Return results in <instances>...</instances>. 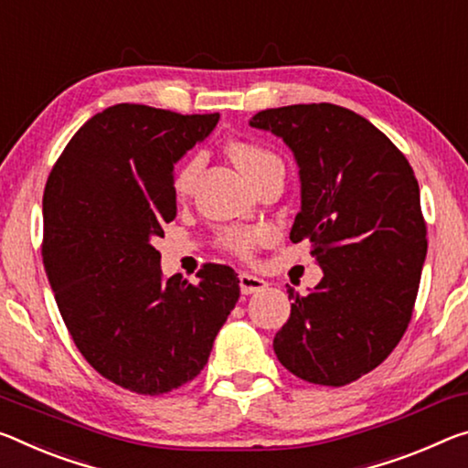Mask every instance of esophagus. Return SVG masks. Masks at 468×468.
Segmentation results:
<instances>
[{"mask_svg":"<svg viewBox=\"0 0 468 468\" xmlns=\"http://www.w3.org/2000/svg\"><path fill=\"white\" fill-rule=\"evenodd\" d=\"M239 287H241V293L251 295V293L264 292V289H266V281L261 279V277H256V274L241 272V274H239Z\"/></svg>","mask_w":468,"mask_h":468,"instance_id":"34e87169","label":"esophagus"}]
</instances>
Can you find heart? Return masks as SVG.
<instances>
[{
  "instance_id": "1",
  "label": "heart",
  "mask_w": 468,
  "mask_h": 468,
  "mask_svg": "<svg viewBox=\"0 0 468 468\" xmlns=\"http://www.w3.org/2000/svg\"><path fill=\"white\" fill-rule=\"evenodd\" d=\"M227 154L250 183H256L264 173H269L274 166H283L277 154L271 152L269 147L256 144V141L235 139L227 145ZM199 168H202V165H199L197 158L187 160L185 165L176 168L173 179V194L176 199H187L191 196V191L196 187ZM261 241L262 233L248 227H225L218 233L220 248L239 258H250Z\"/></svg>"
}]
</instances>
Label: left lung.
Instances as JSON below:
<instances>
[{
  "instance_id": "1",
  "label": "left lung",
  "mask_w": 468,
  "mask_h": 468,
  "mask_svg": "<svg viewBox=\"0 0 468 468\" xmlns=\"http://www.w3.org/2000/svg\"><path fill=\"white\" fill-rule=\"evenodd\" d=\"M251 127L285 141L300 166L302 207L289 239H308L323 269L274 335L281 365L341 388L377 368L410 323L427 227L406 155L367 118L335 103L262 110Z\"/></svg>"
}]
</instances>
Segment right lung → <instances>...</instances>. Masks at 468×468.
<instances>
[{
  "mask_svg": "<svg viewBox=\"0 0 468 468\" xmlns=\"http://www.w3.org/2000/svg\"><path fill=\"white\" fill-rule=\"evenodd\" d=\"M218 114L116 103L64 147L43 191V264L74 346L101 377L160 396L199 375L239 300L231 266L166 279L162 227L176 217L175 162Z\"/></svg>",
  "mask_w": 468,
  "mask_h": 468,
  "instance_id": "obj_1",
  "label": "right lung"
}]
</instances>
